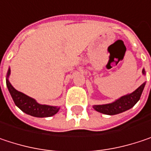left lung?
<instances>
[{
	"label": "left lung",
	"mask_w": 151,
	"mask_h": 151,
	"mask_svg": "<svg viewBox=\"0 0 151 151\" xmlns=\"http://www.w3.org/2000/svg\"><path fill=\"white\" fill-rule=\"evenodd\" d=\"M142 73L145 74L144 70H142ZM145 83L146 82L142 84L133 93L124 95L112 103L104 104V105H94L93 108L100 113H102L104 114H108V115H114V114L125 112L130 109L131 107H133L136 104V102L140 100V97L145 86Z\"/></svg>",
	"instance_id": "obj_1"
}]
</instances>
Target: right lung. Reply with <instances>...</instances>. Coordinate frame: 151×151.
I'll use <instances>...</instances> for the list:
<instances>
[{
    "mask_svg": "<svg viewBox=\"0 0 151 151\" xmlns=\"http://www.w3.org/2000/svg\"><path fill=\"white\" fill-rule=\"evenodd\" d=\"M9 74H10V69H9L8 71L7 78H6V84L8 89L10 93V95L15 104L22 112L35 117H50L58 112L59 107L53 106L41 105L37 103L36 100H34L33 98H30L28 95L15 90L9 80Z\"/></svg>",
    "mask_w": 151,
    "mask_h": 151,
    "instance_id": "1",
    "label": "right lung"
}]
</instances>
